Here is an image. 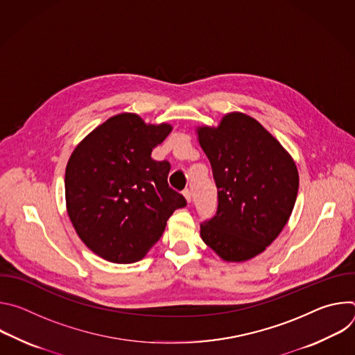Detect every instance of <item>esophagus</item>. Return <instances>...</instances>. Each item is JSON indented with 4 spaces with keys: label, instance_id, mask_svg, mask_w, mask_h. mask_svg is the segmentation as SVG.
<instances>
[{
    "label": "esophagus",
    "instance_id": "obj_1",
    "mask_svg": "<svg viewBox=\"0 0 355 355\" xmlns=\"http://www.w3.org/2000/svg\"><path fill=\"white\" fill-rule=\"evenodd\" d=\"M182 195H184V198L187 200V204H191V191L189 189H184Z\"/></svg>",
    "mask_w": 355,
    "mask_h": 355
}]
</instances>
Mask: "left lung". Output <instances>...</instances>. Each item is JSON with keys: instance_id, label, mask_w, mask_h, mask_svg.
<instances>
[{"instance_id": "obj_1", "label": "left lung", "mask_w": 355, "mask_h": 355, "mask_svg": "<svg viewBox=\"0 0 355 355\" xmlns=\"http://www.w3.org/2000/svg\"><path fill=\"white\" fill-rule=\"evenodd\" d=\"M218 187V212L200 237L227 263L254 259L289 220L299 174L285 147L254 118L226 114L218 126L196 128Z\"/></svg>"}]
</instances>
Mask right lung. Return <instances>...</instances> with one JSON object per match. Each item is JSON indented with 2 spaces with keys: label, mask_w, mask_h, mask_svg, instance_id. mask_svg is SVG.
<instances>
[{
  "label": "right lung",
  "mask_w": 355,
  "mask_h": 355,
  "mask_svg": "<svg viewBox=\"0 0 355 355\" xmlns=\"http://www.w3.org/2000/svg\"><path fill=\"white\" fill-rule=\"evenodd\" d=\"M171 130L170 123H146L123 112L73 150L64 177L66 208L76 233L96 256L116 264L141 260L174 211L187 205L167 184L170 163L151 159Z\"/></svg>",
  "instance_id": "1"
}]
</instances>
